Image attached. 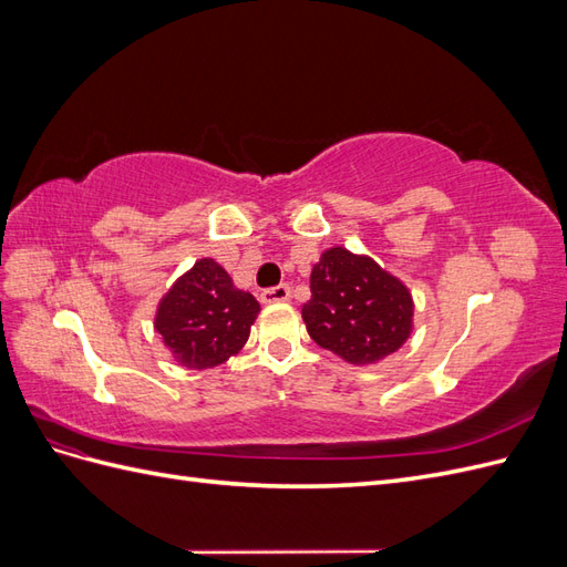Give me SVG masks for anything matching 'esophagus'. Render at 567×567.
<instances>
[{"label": "esophagus", "mask_w": 567, "mask_h": 567, "mask_svg": "<svg viewBox=\"0 0 567 567\" xmlns=\"http://www.w3.org/2000/svg\"><path fill=\"white\" fill-rule=\"evenodd\" d=\"M288 298H290V286H288V284H279V286L267 288V290H262V293H260V300H262L265 305L286 302Z\"/></svg>", "instance_id": "esophagus-1"}]
</instances>
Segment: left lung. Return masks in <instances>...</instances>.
<instances>
[{
  "instance_id": "left-lung-1",
  "label": "left lung",
  "mask_w": 567,
  "mask_h": 567,
  "mask_svg": "<svg viewBox=\"0 0 567 567\" xmlns=\"http://www.w3.org/2000/svg\"><path fill=\"white\" fill-rule=\"evenodd\" d=\"M310 290L302 305L307 333L352 367L383 362L414 333L411 290L369 255L326 248L312 267Z\"/></svg>"
}]
</instances>
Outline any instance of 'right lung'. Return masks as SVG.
<instances>
[{
    "label": "right lung",
    "instance_id": "right-lung-1",
    "mask_svg": "<svg viewBox=\"0 0 567 567\" xmlns=\"http://www.w3.org/2000/svg\"><path fill=\"white\" fill-rule=\"evenodd\" d=\"M257 315L260 302L213 257H200L161 298L153 329L179 367L203 371L241 352Z\"/></svg>",
    "mask_w": 567,
    "mask_h": 567
}]
</instances>
